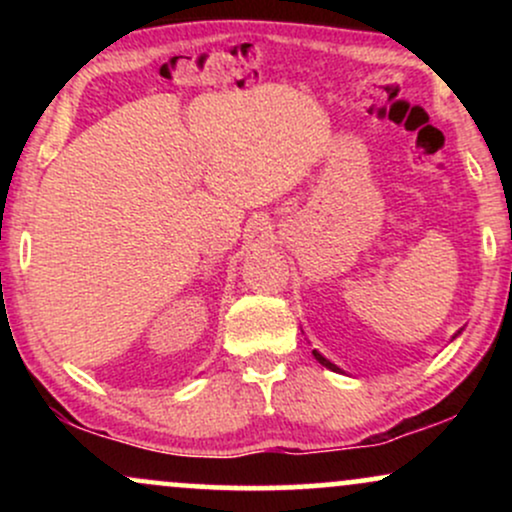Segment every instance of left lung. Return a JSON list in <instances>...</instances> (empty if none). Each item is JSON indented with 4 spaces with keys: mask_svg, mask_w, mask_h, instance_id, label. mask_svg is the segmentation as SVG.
Listing matches in <instances>:
<instances>
[{
    "mask_svg": "<svg viewBox=\"0 0 512 512\" xmlns=\"http://www.w3.org/2000/svg\"><path fill=\"white\" fill-rule=\"evenodd\" d=\"M457 334H460V332H457ZM457 334H455V337H457ZM455 337H452V339H455ZM313 356H315V361H317V363H322V366H325V368L334 370V373H344L342 368H339V366H334V363L330 361V358H325V356H322L320 351H313Z\"/></svg>",
    "mask_w": 512,
    "mask_h": 512,
    "instance_id": "left-lung-1",
    "label": "left lung"
}]
</instances>
